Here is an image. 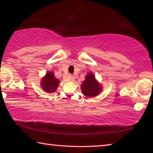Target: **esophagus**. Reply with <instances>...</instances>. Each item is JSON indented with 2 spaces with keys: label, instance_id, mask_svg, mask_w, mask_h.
<instances>
[{
  "label": "esophagus",
  "instance_id": "obj_1",
  "mask_svg": "<svg viewBox=\"0 0 153 153\" xmlns=\"http://www.w3.org/2000/svg\"><path fill=\"white\" fill-rule=\"evenodd\" d=\"M69 79H70V81H71V82L74 81L75 77H74V75H70V76H69Z\"/></svg>",
  "mask_w": 153,
  "mask_h": 153
}]
</instances>
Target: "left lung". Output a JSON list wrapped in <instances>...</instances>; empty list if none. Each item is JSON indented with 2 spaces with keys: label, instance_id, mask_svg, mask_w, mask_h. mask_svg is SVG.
<instances>
[{
  "label": "left lung",
  "instance_id": "left-lung-1",
  "mask_svg": "<svg viewBox=\"0 0 153 153\" xmlns=\"http://www.w3.org/2000/svg\"><path fill=\"white\" fill-rule=\"evenodd\" d=\"M82 93L88 97H92L98 94L101 91V87L96 81L94 76L92 74H88L86 76V79L82 83Z\"/></svg>",
  "mask_w": 153,
  "mask_h": 153
}]
</instances>
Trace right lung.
Listing matches in <instances>:
<instances>
[{
  "label": "right lung",
  "instance_id": "add662e5",
  "mask_svg": "<svg viewBox=\"0 0 153 153\" xmlns=\"http://www.w3.org/2000/svg\"><path fill=\"white\" fill-rule=\"evenodd\" d=\"M59 81L54 76L53 73L48 72L46 74L45 77L42 79V88L45 91L47 92H53L56 90L59 86Z\"/></svg>",
  "mask_w": 153,
  "mask_h": 153
}]
</instances>
